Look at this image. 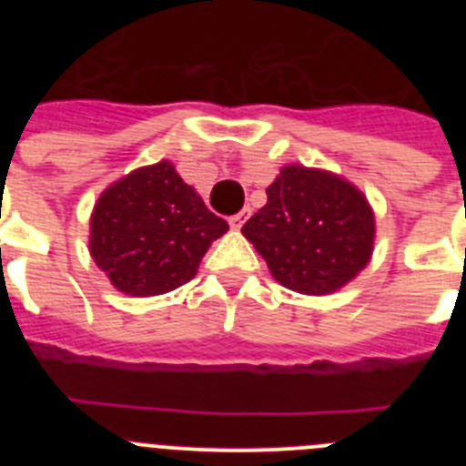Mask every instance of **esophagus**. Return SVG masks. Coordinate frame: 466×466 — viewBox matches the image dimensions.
I'll return each instance as SVG.
<instances>
[{
	"label": "esophagus",
	"mask_w": 466,
	"mask_h": 466,
	"mask_svg": "<svg viewBox=\"0 0 466 466\" xmlns=\"http://www.w3.org/2000/svg\"><path fill=\"white\" fill-rule=\"evenodd\" d=\"M249 214H252V209H249V208H245V209H240V212H238V214H233V217H230V219H228L230 228H236V230L240 228V226L245 224L247 219H249Z\"/></svg>",
	"instance_id": "34e87169"
}]
</instances>
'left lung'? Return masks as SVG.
<instances>
[{
	"label": "left lung",
	"instance_id": "obj_1",
	"mask_svg": "<svg viewBox=\"0 0 466 466\" xmlns=\"http://www.w3.org/2000/svg\"><path fill=\"white\" fill-rule=\"evenodd\" d=\"M266 196L268 203L242 226V236L282 287L308 296L331 294L369 266L376 217L348 179L284 166Z\"/></svg>",
	"mask_w": 466,
	"mask_h": 466
}]
</instances>
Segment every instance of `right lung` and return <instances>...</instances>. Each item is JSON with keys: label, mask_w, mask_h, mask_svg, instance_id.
I'll return each instance as SVG.
<instances>
[{"label": "right lung", "mask_w": 466, "mask_h": 466, "mask_svg": "<svg viewBox=\"0 0 466 466\" xmlns=\"http://www.w3.org/2000/svg\"><path fill=\"white\" fill-rule=\"evenodd\" d=\"M226 230L170 160H160L114 182L95 203L90 257L123 294L158 296L196 278Z\"/></svg>", "instance_id": "right-lung-1"}]
</instances>
